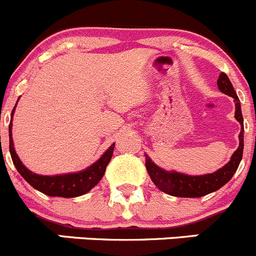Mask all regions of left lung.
<instances>
[{
    "instance_id": "1",
    "label": "left lung",
    "mask_w": 256,
    "mask_h": 256,
    "mask_svg": "<svg viewBox=\"0 0 256 256\" xmlns=\"http://www.w3.org/2000/svg\"><path fill=\"white\" fill-rule=\"evenodd\" d=\"M216 84L222 92L233 98L234 102H236V118L242 125V130L239 134V147L226 166L219 168L214 174H202V176H190V174H180L176 171H164V168L154 164L152 160L146 154V164H146V170L152 182L160 190L167 193V194L184 198L203 197V196L216 192L219 188L223 187L226 183L230 180V178L238 170L242 157V150H244V124H242L239 98L226 73H220Z\"/></svg>"
}]
</instances>
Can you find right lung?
Instances as JSON below:
<instances>
[{
	"label": "right lung",
	"mask_w": 256,
	"mask_h": 256,
	"mask_svg": "<svg viewBox=\"0 0 256 256\" xmlns=\"http://www.w3.org/2000/svg\"><path fill=\"white\" fill-rule=\"evenodd\" d=\"M14 109H16V106L12 110V116H14ZM8 128L10 152H11V157L14 167L20 172V176L24 178L34 190L44 193L49 197L74 198L89 192L92 188H94L99 183V180L104 176L105 170H106V166L109 164L114 154L115 144H112L96 162H94L92 166L85 168L84 171L76 172V174H56V176H42V174H33L32 171H30L22 164L20 157L17 156L16 151H14V138H12V120L10 122Z\"/></svg>",
	"instance_id": "obj_1"
}]
</instances>
